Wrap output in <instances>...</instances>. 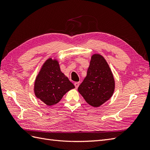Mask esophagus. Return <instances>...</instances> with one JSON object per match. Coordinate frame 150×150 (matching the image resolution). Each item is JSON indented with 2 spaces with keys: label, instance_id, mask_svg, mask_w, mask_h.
Listing matches in <instances>:
<instances>
[{
  "label": "esophagus",
  "instance_id": "esophagus-1",
  "mask_svg": "<svg viewBox=\"0 0 150 150\" xmlns=\"http://www.w3.org/2000/svg\"><path fill=\"white\" fill-rule=\"evenodd\" d=\"M74 86H75L76 88H78L79 87V82H76V83H74Z\"/></svg>",
  "mask_w": 150,
  "mask_h": 150
}]
</instances>
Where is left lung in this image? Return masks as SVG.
<instances>
[{
	"mask_svg": "<svg viewBox=\"0 0 150 150\" xmlns=\"http://www.w3.org/2000/svg\"><path fill=\"white\" fill-rule=\"evenodd\" d=\"M115 87L113 75L106 61L100 54H93L87 76L78 91L89 105L99 107L110 99Z\"/></svg>",
	"mask_w": 150,
	"mask_h": 150,
	"instance_id": "obj_1",
	"label": "left lung"
}]
</instances>
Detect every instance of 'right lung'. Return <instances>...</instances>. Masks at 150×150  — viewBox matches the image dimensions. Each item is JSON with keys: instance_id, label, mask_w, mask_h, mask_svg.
I'll return each mask as SVG.
<instances>
[{"instance_id": "1", "label": "right lung", "mask_w": 150, "mask_h": 150, "mask_svg": "<svg viewBox=\"0 0 150 150\" xmlns=\"http://www.w3.org/2000/svg\"><path fill=\"white\" fill-rule=\"evenodd\" d=\"M75 88L61 71L57 60L49 58L44 62L34 83L35 96L47 106L60 101L63 96Z\"/></svg>"}]
</instances>
